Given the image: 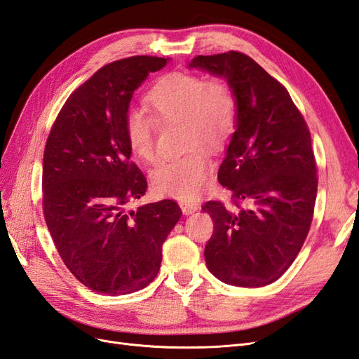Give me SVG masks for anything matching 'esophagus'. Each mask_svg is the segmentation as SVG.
I'll use <instances>...</instances> for the list:
<instances>
[{"label":"esophagus","mask_w":359,"mask_h":359,"mask_svg":"<svg viewBox=\"0 0 359 359\" xmlns=\"http://www.w3.org/2000/svg\"><path fill=\"white\" fill-rule=\"evenodd\" d=\"M180 206H181V210H182V212L186 214V215H189V214H193L194 211H198V208H199V205L196 203V202H181L180 203Z\"/></svg>","instance_id":"1"}]
</instances>
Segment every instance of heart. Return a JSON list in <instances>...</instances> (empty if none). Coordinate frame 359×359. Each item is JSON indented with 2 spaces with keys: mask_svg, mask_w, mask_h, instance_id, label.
I'll return each instance as SVG.
<instances>
[{
  "mask_svg": "<svg viewBox=\"0 0 359 359\" xmlns=\"http://www.w3.org/2000/svg\"><path fill=\"white\" fill-rule=\"evenodd\" d=\"M154 120L140 109L124 116V135L136 158H157V126L181 123L186 154L163 161L153 172L157 193L190 201L199 196L211 172V160L199 148H220L233 133L238 118L236 95L223 78L193 73H169L156 82L147 95Z\"/></svg>",
  "mask_w": 359,
  "mask_h": 359,
  "instance_id": "obj_1",
  "label": "heart"
}]
</instances>
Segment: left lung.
<instances>
[{"mask_svg": "<svg viewBox=\"0 0 359 359\" xmlns=\"http://www.w3.org/2000/svg\"><path fill=\"white\" fill-rule=\"evenodd\" d=\"M190 67L224 76L238 102L217 175L232 191V208L222 201L202 206L214 222L206 266L227 285L266 286L293 264L313 222L318 168L310 130L285 86L245 53L199 55Z\"/></svg>", "mask_w": 359, "mask_h": 359, "instance_id": "8db88e82", "label": "left lung"}]
</instances>
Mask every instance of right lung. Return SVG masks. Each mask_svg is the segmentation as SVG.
Instances as JSON below:
<instances>
[{
	"mask_svg": "<svg viewBox=\"0 0 359 359\" xmlns=\"http://www.w3.org/2000/svg\"><path fill=\"white\" fill-rule=\"evenodd\" d=\"M166 58L136 55L106 64L61 107L43 154V214L64 265L97 293L127 295L157 277L161 247L181 219L172 199L128 210L147 191L124 116L133 91Z\"/></svg>",
	"mask_w": 359,
	"mask_h": 359,
	"instance_id": "1",
	"label": "right lung"
}]
</instances>
